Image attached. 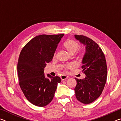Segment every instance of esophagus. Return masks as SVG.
<instances>
[{
	"instance_id": "esophagus-1",
	"label": "esophagus",
	"mask_w": 121,
	"mask_h": 121,
	"mask_svg": "<svg viewBox=\"0 0 121 121\" xmlns=\"http://www.w3.org/2000/svg\"><path fill=\"white\" fill-rule=\"evenodd\" d=\"M68 78V76L67 75H62V76H61V79H62V81L63 80H65V79H67Z\"/></svg>"
}]
</instances>
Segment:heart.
<instances>
[{
	"label": "heart",
	"instance_id": "1",
	"mask_svg": "<svg viewBox=\"0 0 121 121\" xmlns=\"http://www.w3.org/2000/svg\"><path fill=\"white\" fill-rule=\"evenodd\" d=\"M64 46L70 54H73L78 50L79 47V45L76 41L73 39H69L65 42L64 43ZM71 67H72V65L69 64L65 65V68H70Z\"/></svg>",
	"mask_w": 121,
	"mask_h": 121
}]
</instances>
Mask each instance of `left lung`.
I'll return each mask as SVG.
<instances>
[{"label":"left lung","instance_id":"1","mask_svg":"<svg viewBox=\"0 0 121 121\" xmlns=\"http://www.w3.org/2000/svg\"><path fill=\"white\" fill-rule=\"evenodd\" d=\"M74 36L85 46L82 68L86 75L82 79L75 78V95L79 101L89 104L99 97L105 87L107 75L106 60L102 50L95 41L83 35Z\"/></svg>","mask_w":121,"mask_h":121}]
</instances>
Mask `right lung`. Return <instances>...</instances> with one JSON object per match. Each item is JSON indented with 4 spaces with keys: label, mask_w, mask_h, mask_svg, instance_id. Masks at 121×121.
Returning <instances> with one entry per match:
<instances>
[{
    "label": "right lung",
    "mask_w": 121,
    "mask_h": 121,
    "mask_svg": "<svg viewBox=\"0 0 121 121\" xmlns=\"http://www.w3.org/2000/svg\"><path fill=\"white\" fill-rule=\"evenodd\" d=\"M64 34L40 35L30 40L22 48L17 62L19 84L29 101L44 107L52 101L61 78L45 76L46 63L52 61Z\"/></svg>",
    "instance_id": "obj_1"
}]
</instances>
